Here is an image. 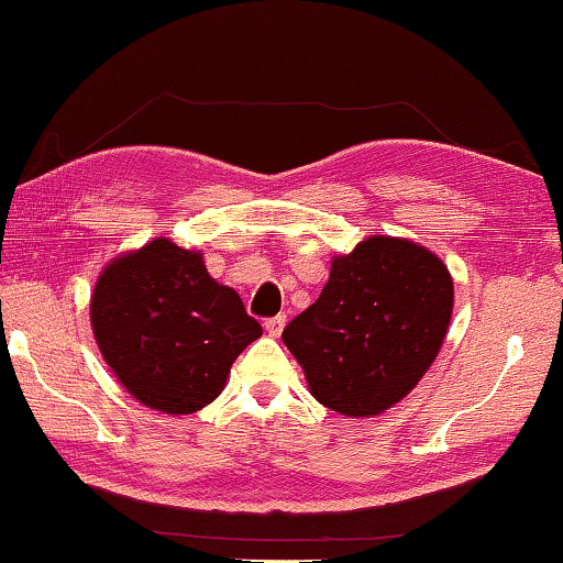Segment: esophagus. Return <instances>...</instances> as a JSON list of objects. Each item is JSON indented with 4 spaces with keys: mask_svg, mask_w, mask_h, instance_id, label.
<instances>
[{
    "mask_svg": "<svg viewBox=\"0 0 563 563\" xmlns=\"http://www.w3.org/2000/svg\"><path fill=\"white\" fill-rule=\"evenodd\" d=\"M283 328H285V316H273V318H267V320H265V330H267V335L278 338V335L283 333Z\"/></svg>",
    "mask_w": 563,
    "mask_h": 563,
    "instance_id": "1",
    "label": "esophagus"
}]
</instances>
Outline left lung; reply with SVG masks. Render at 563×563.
Instances as JSON below:
<instances>
[{
    "mask_svg": "<svg viewBox=\"0 0 563 563\" xmlns=\"http://www.w3.org/2000/svg\"><path fill=\"white\" fill-rule=\"evenodd\" d=\"M451 310V273L431 250L373 235L333 257L320 298L285 325L283 343L318 404L378 416L431 368Z\"/></svg>",
    "mask_w": 563,
    "mask_h": 563,
    "instance_id": "left-lung-1",
    "label": "left lung"
}]
</instances>
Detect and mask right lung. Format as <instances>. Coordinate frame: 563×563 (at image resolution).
Here are the masks:
<instances>
[{
	"label": "right lung",
	"instance_id": "right-lung-1",
	"mask_svg": "<svg viewBox=\"0 0 563 563\" xmlns=\"http://www.w3.org/2000/svg\"><path fill=\"white\" fill-rule=\"evenodd\" d=\"M89 318L102 358L142 406L185 416L225 388L230 365L263 335L202 255L157 238L120 255L95 285Z\"/></svg>",
	"mask_w": 563,
	"mask_h": 563
}]
</instances>
